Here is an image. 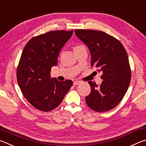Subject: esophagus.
<instances>
[{
	"label": "esophagus",
	"instance_id": "obj_1",
	"mask_svg": "<svg viewBox=\"0 0 146 146\" xmlns=\"http://www.w3.org/2000/svg\"><path fill=\"white\" fill-rule=\"evenodd\" d=\"M80 83H81L80 81L76 80V81H74V82H73V85H74V86H76V85H78V84H80Z\"/></svg>",
	"mask_w": 146,
	"mask_h": 146
}]
</instances>
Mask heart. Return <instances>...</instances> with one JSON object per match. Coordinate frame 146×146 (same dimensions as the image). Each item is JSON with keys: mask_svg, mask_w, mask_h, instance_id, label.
I'll return each instance as SVG.
<instances>
[{"mask_svg": "<svg viewBox=\"0 0 146 146\" xmlns=\"http://www.w3.org/2000/svg\"><path fill=\"white\" fill-rule=\"evenodd\" d=\"M84 48V46H82V45H78V46H75V48H74V51H76V50H78V49H80L81 48Z\"/></svg>", "mask_w": 146, "mask_h": 146, "instance_id": "obj_1", "label": "heart"}]
</instances>
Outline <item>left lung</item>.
Masks as SVG:
<instances>
[{"instance_id": "1", "label": "left lung", "mask_w": 146, "mask_h": 146, "mask_svg": "<svg viewBox=\"0 0 146 146\" xmlns=\"http://www.w3.org/2000/svg\"><path fill=\"white\" fill-rule=\"evenodd\" d=\"M75 32L90 49L91 66L102 72L100 86L88 82L91 93L86 102L95 111H108L119 104L129 88L131 71L126 51L119 40L104 32L92 29Z\"/></svg>"}]
</instances>
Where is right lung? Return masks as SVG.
I'll use <instances>...</instances> for the list:
<instances>
[{
    "label": "right lung",
    "instance_id": "obj_1",
    "mask_svg": "<svg viewBox=\"0 0 146 146\" xmlns=\"http://www.w3.org/2000/svg\"><path fill=\"white\" fill-rule=\"evenodd\" d=\"M73 30L52 31L31 38L24 47L17 70V78L24 97L42 111L60 104L73 81L51 78V69L57 65L59 52Z\"/></svg>",
    "mask_w": 146,
    "mask_h": 146
}]
</instances>
